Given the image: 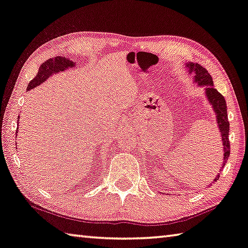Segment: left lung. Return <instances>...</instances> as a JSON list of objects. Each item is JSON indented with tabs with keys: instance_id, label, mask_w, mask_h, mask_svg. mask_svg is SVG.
Masks as SVG:
<instances>
[{
	"instance_id": "obj_1",
	"label": "left lung",
	"mask_w": 248,
	"mask_h": 248,
	"mask_svg": "<svg viewBox=\"0 0 248 248\" xmlns=\"http://www.w3.org/2000/svg\"><path fill=\"white\" fill-rule=\"evenodd\" d=\"M185 66L187 68L188 74H194V83L197 86L204 87L205 89V97L208 102V104L213 108L216 115L217 127L219 129V134L222 137L223 143V163L222 169L225 166V163L230 157V140H228V134H230V122L227 119V108L226 101L222 94L218 91L214 89V83H213L212 76L203 66L196 63H185ZM219 177V173L216 175L214 181L216 182Z\"/></svg>"
}]
</instances>
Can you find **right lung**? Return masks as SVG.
<instances>
[{
    "mask_svg": "<svg viewBox=\"0 0 248 248\" xmlns=\"http://www.w3.org/2000/svg\"><path fill=\"white\" fill-rule=\"evenodd\" d=\"M76 66H78L76 62H73V61L70 60V58H66V56H56V58L49 59L46 62L41 64L36 76L29 83V86L26 90H32L34 87L41 85L42 83H44L54 74H59L61 72H65L68 68H74ZM17 132L18 128L16 129V133Z\"/></svg>",
    "mask_w": 248,
    "mask_h": 248,
    "instance_id": "right-lung-1",
    "label": "right lung"
}]
</instances>
